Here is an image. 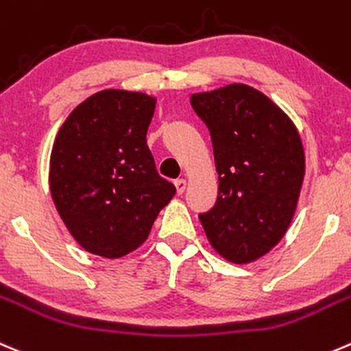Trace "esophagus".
Returning <instances> with one entry per match:
<instances>
[{"mask_svg": "<svg viewBox=\"0 0 351 351\" xmlns=\"http://www.w3.org/2000/svg\"><path fill=\"white\" fill-rule=\"evenodd\" d=\"M175 186H176V193H178V195H182V193L185 192V189H186V182H185V180H176Z\"/></svg>", "mask_w": 351, "mask_h": 351, "instance_id": "obj_1", "label": "esophagus"}]
</instances>
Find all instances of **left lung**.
Here are the masks:
<instances>
[{
	"label": "left lung",
	"instance_id": "obj_1",
	"mask_svg": "<svg viewBox=\"0 0 351 351\" xmlns=\"http://www.w3.org/2000/svg\"><path fill=\"white\" fill-rule=\"evenodd\" d=\"M216 162L217 199L199 214L210 245L247 264L271 250L293 219L305 156L293 121L267 96L243 84L193 94Z\"/></svg>",
	"mask_w": 351,
	"mask_h": 351
}]
</instances>
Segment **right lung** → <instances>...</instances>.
Wrapping results in <instances>:
<instances>
[{
	"mask_svg": "<svg viewBox=\"0 0 351 351\" xmlns=\"http://www.w3.org/2000/svg\"><path fill=\"white\" fill-rule=\"evenodd\" d=\"M154 108L147 94L101 90L78 104L58 132L51 197L71 237L90 254L117 258L135 250L175 195L147 147Z\"/></svg>",
	"mask_w": 351,
	"mask_h": 351,
	"instance_id": "obj_1",
	"label": "right lung"
}]
</instances>
